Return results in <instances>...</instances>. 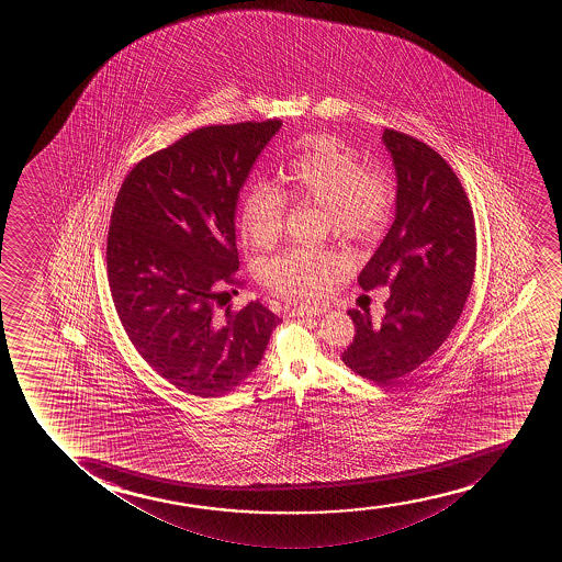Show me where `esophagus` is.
Listing matches in <instances>:
<instances>
[{
    "instance_id": "1",
    "label": "esophagus",
    "mask_w": 562,
    "mask_h": 562,
    "mask_svg": "<svg viewBox=\"0 0 562 562\" xmlns=\"http://www.w3.org/2000/svg\"><path fill=\"white\" fill-rule=\"evenodd\" d=\"M324 308H308V307H297L292 308L290 311V315L292 316H316V315H323Z\"/></svg>"
}]
</instances>
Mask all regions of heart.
Segmentation results:
<instances>
[{"mask_svg":"<svg viewBox=\"0 0 562 562\" xmlns=\"http://www.w3.org/2000/svg\"><path fill=\"white\" fill-rule=\"evenodd\" d=\"M285 182L300 200L324 209L328 228L341 239L376 234L390 215L393 188L382 170L367 169L351 147L331 136L305 139L293 157ZM285 224V198L267 182L247 188L239 207V226L259 249L274 246ZM338 262L330 255L292 249L262 267V284L293 303L321 297L334 280Z\"/></svg>","mask_w":562,"mask_h":562,"instance_id":"heart-1","label":"heart"}]
</instances>
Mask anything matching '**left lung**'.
Here are the masks:
<instances>
[{"instance_id": "left-lung-1", "label": "left lung", "mask_w": 562, "mask_h": 562, "mask_svg": "<svg viewBox=\"0 0 562 562\" xmlns=\"http://www.w3.org/2000/svg\"><path fill=\"white\" fill-rule=\"evenodd\" d=\"M397 175L395 221L359 274L364 292L390 285L382 323L351 308L355 374L392 384L418 369L451 334L476 270V228L469 198L446 159L420 139L385 128Z\"/></svg>"}]
</instances>
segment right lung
Segmentation results:
<instances>
[{
	"mask_svg": "<svg viewBox=\"0 0 562 562\" xmlns=\"http://www.w3.org/2000/svg\"><path fill=\"white\" fill-rule=\"evenodd\" d=\"M282 121L201 126L124 178L108 232L116 315L144 361L198 397H221L261 362L280 323L251 301L216 308L238 277L236 203Z\"/></svg>",
	"mask_w": 562,
	"mask_h": 562,
	"instance_id": "add662e5",
	"label": "right lung"
}]
</instances>
